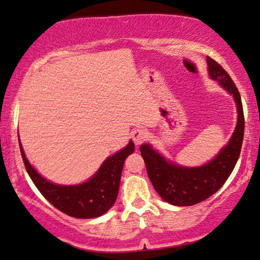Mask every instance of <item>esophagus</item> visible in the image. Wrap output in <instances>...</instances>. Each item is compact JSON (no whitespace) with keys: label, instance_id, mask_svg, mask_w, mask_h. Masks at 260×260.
I'll use <instances>...</instances> for the list:
<instances>
[{"label":"esophagus","instance_id":"esophagus-1","mask_svg":"<svg viewBox=\"0 0 260 260\" xmlns=\"http://www.w3.org/2000/svg\"><path fill=\"white\" fill-rule=\"evenodd\" d=\"M148 137V133L147 131L144 129V128H137L135 131L132 132V139H133L134 144L139 146L141 145L142 142H144L146 139Z\"/></svg>","mask_w":260,"mask_h":260}]
</instances>
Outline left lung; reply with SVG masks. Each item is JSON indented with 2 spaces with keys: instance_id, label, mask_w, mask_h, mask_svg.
Wrapping results in <instances>:
<instances>
[{
  "instance_id": "left-lung-1",
  "label": "left lung",
  "mask_w": 260,
  "mask_h": 260,
  "mask_svg": "<svg viewBox=\"0 0 260 260\" xmlns=\"http://www.w3.org/2000/svg\"><path fill=\"white\" fill-rule=\"evenodd\" d=\"M208 76L232 95L237 107V125L228 144L210 161L200 166H182L166 159L151 144H142L140 152L153 187L166 203L191 206L214 194L232 173L240 155L244 138V113L238 89L228 72L206 57Z\"/></svg>"
}]
</instances>
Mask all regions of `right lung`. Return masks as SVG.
Segmentation results:
<instances>
[{
	"label": "right lung",
	"instance_id": "add662e5",
	"mask_svg": "<svg viewBox=\"0 0 260 260\" xmlns=\"http://www.w3.org/2000/svg\"><path fill=\"white\" fill-rule=\"evenodd\" d=\"M19 144L25 170L41 194L57 210L81 219L100 217L114 205L123 164L135 148L134 142L129 140L122 149L109 155L88 180L76 185H60L42 177L28 161L20 138Z\"/></svg>",
	"mask_w": 260,
	"mask_h": 260
}]
</instances>
